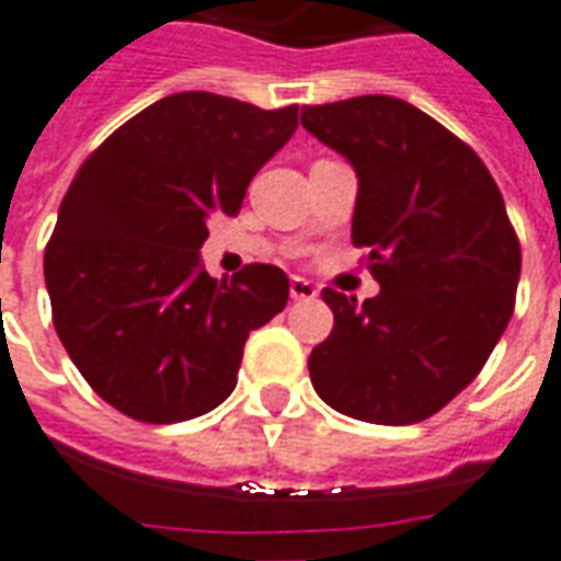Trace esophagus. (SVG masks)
Masks as SVG:
<instances>
[{
  "label": "esophagus",
  "mask_w": 561,
  "mask_h": 561,
  "mask_svg": "<svg viewBox=\"0 0 561 561\" xmlns=\"http://www.w3.org/2000/svg\"><path fill=\"white\" fill-rule=\"evenodd\" d=\"M318 297V288H314L309 279H300L294 276L291 279V300H314Z\"/></svg>",
  "instance_id": "esophagus-1"
}]
</instances>
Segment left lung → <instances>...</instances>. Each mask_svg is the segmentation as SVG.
I'll use <instances>...</instances> for the list:
<instances>
[{"instance_id":"1","label":"left lung","mask_w":561,"mask_h":561,"mask_svg":"<svg viewBox=\"0 0 561 561\" xmlns=\"http://www.w3.org/2000/svg\"><path fill=\"white\" fill-rule=\"evenodd\" d=\"M314 139L359 178L351 238L380 294L327 288L333 333L309 356L314 392L344 416L413 425L434 416L505 333L520 243L496 181L470 145L389 94L302 106Z\"/></svg>"}]
</instances>
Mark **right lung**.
Wrapping results in <instances>:
<instances>
[{
    "label": "right lung",
    "mask_w": 561,
    "mask_h": 561,
    "mask_svg": "<svg viewBox=\"0 0 561 561\" xmlns=\"http://www.w3.org/2000/svg\"><path fill=\"white\" fill-rule=\"evenodd\" d=\"M297 130V106L181 91L91 153L44 252L53 323L98 396L169 425L219 408L249 333L288 302V276L249 264L214 279L207 217L238 214L247 186Z\"/></svg>",
    "instance_id": "1"
}]
</instances>
